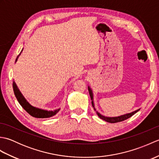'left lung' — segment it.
Returning a JSON list of instances; mask_svg holds the SVG:
<instances>
[{"mask_svg": "<svg viewBox=\"0 0 159 159\" xmlns=\"http://www.w3.org/2000/svg\"><path fill=\"white\" fill-rule=\"evenodd\" d=\"M88 90H89V95H90V98H91V100H92V104L94 110L96 111L95 107H94V103H93V92H92V90L91 89V88L89 87V86L88 87ZM140 110V109H137L136 111H133V112H131L130 113H127V114H125V115H122V116H118V117H105L102 116V115H101L100 113H99L98 111H96V113L98 116L101 119L107 121V122H109V123H116V122H120V121H122L128 119V118L130 117L131 116H133L134 114H135L137 111H139Z\"/></svg>", "mask_w": 159, "mask_h": 159, "instance_id": "left-lung-1", "label": "left lung"}]
</instances>
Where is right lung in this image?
<instances>
[{"instance_id": "add662e5", "label": "right lung", "mask_w": 159, "mask_h": 159, "mask_svg": "<svg viewBox=\"0 0 159 159\" xmlns=\"http://www.w3.org/2000/svg\"><path fill=\"white\" fill-rule=\"evenodd\" d=\"M22 50L18 55V57H17V58L16 59V62L17 61V60H18L20 54H21V52H22ZM13 92H14L16 98L18 100L20 105L22 107L23 109H25L26 112L31 115V116L33 117H36V118H48V117L54 116L55 115H56L57 113H58L60 110V109H56L55 111H47V110H43V109H39V108L33 107L27 102V101H26V100L25 98V97L22 96V94L20 92L19 89L18 88V87H17L16 84L14 81L13 82Z\"/></svg>"}]
</instances>
